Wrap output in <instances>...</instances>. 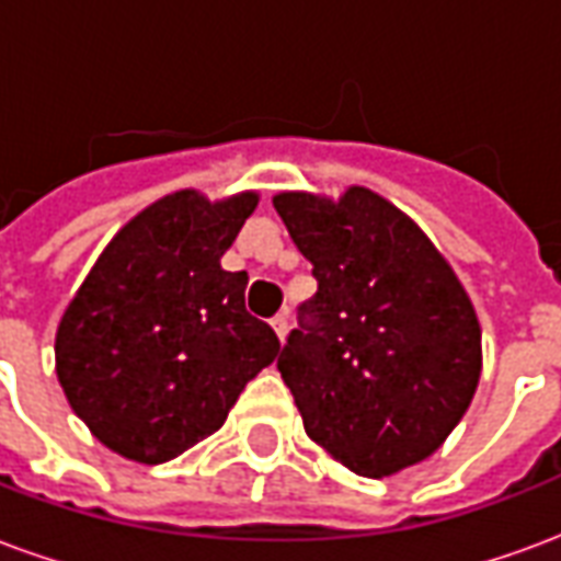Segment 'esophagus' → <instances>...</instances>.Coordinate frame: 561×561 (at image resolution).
<instances>
[{"label": "esophagus", "instance_id": "1", "mask_svg": "<svg viewBox=\"0 0 561 561\" xmlns=\"http://www.w3.org/2000/svg\"><path fill=\"white\" fill-rule=\"evenodd\" d=\"M270 324H273V330H276V336H279V340L288 336V312H279V316L273 318Z\"/></svg>", "mask_w": 561, "mask_h": 561}]
</instances>
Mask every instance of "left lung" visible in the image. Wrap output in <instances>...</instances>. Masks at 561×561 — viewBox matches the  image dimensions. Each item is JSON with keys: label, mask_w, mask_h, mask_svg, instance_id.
I'll return each instance as SVG.
<instances>
[{"label": "left lung", "mask_w": 561, "mask_h": 561, "mask_svg": "<svg viewBox=\"0 0 561 561\" xmlns=\"http://www.w3.org/2000/svg\"><path fill=\"white\" fill-rule=\"evenodd\" d=\"M273 207L312 261L279 366L312 442L364 478L426 459L469 409L481 328L426 233L369 188L282 192Z\"/></svg>", "instance_id": "8db88e82"}]
</instances>
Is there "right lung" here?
Instances as JSON below:
<instances>
[{"mask_svg": "<svg viewBox=\"0 0 561 561\" xmlns=\"http://www.w3.org/2000/svg\"><path fill=\"white\" fill-rule=\"evenodd\" d=\"M243 192L209 204L161 197L95 261L56 330V376L71 409L116 454L147 466L219 430L273 364L279 340L245 312V270L221 255L255 213Z\"/></svg>", "mask_w": 561, "mask_h": 561, "instance_id": "obj_1", "label": "right lung"}]
</instances>
